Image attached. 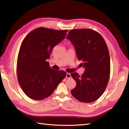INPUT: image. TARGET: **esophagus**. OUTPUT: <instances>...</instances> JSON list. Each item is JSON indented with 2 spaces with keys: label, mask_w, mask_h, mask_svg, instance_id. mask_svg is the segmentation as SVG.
<instances>
[{
  "label": "esophagus",
  "mask_w": 129,
  "mask_h": 129,
  "mask_svg": "<svg viewBox=\"0 0 129 129\" xmlns=\"http://www.w3.org/2000/svg\"><path fill=\"white\" fill-rule=\"evenodd\" d=\"M71 78H72V76H71L70 74L67 73V75H66V78L68 79H70Z\"/></svg>",
  "instance_id": "34e87169"
}]
</instances>
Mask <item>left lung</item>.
<instances>
[{
  "label": "left lung",
  "instance_id": "8db88e82",
  "mask_svg": "<svg viewBox=\"0 0 129 129\" xmlns=\"http://www.w3.org/2000/svg\"><path fill=\"white\" fill-rule=\"evenodd\" d=\"M67 39L74 46L78 60L83 61L81 64L85 69L81 76L71 74L76 83L71 93L81 102L95 101L103 95L110 78V59L105 41L90 29L72 30Z\"/></svg>",
  "mask_w": 129,
  "mask_h": 129
}]
</instances>
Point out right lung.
Returning a JSON list of instances; mask_svg holds the SVG:
<instances>
[{"instance_id":"1","label":"right lung","mask_w":129,"mask_h":129,"mask_svg":"<svg viewBox=\"0 0 129 129\" xmlns=\"http://www.w3.org/2000/svg\"><path fill=\"white\" fill-rule=\"evenodd\" d=\"M67 32L40 27L30 32L21 43L16 64L17 77L21 89L31 99L48 98L66 76L64 71L51 69L46 59Z\"/></svg>"}]
</instances>
